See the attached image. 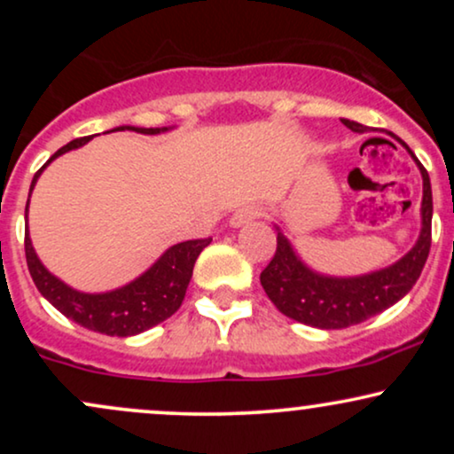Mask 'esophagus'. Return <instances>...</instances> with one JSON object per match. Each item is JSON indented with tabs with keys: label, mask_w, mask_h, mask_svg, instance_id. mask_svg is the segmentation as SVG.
I'll return each mask as SVG.
<instances>
[{
	"label": "esophagus",
	"mask_w": 454,
	"mask_h": 454,
	"mask_svg": "<svg viewBox=\"0 0 454 454\" xmlns=\"http://www.w3.org/2000/svg\"><path fill=\"white\" fill-rule=\"evenodd\" d=\"M256 217H258V209H254V207H243V209H237L231 215V226L241 228L245 223L256 220Z\"/></svg>",
	"instance_id": "obj_1"
}]
</instances>
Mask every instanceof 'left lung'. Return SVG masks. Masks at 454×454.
Here are the masks:
<instances>
[{"mask_svg":"<svg viewBox=\"0 0 454 454\" xmlns=\"http://www.w3.org/2000/svg\"><path fill=\"white\" fill-rule=\"evenodd\" d=\"M352 132H364V126L350 119H341ZM397 138L395 134H390ZM410 158L419 166L423 176V202H420V234L405 256L388 267L372 270L354 278H335V275L317 273L301 260L293 243L288 241L279 226L278 249L269 262V267L260 273V284L273 305L284 316L293 317L301 325L335 331L352 325H361L369 317L382 314L397 301L410 293L411 286L420 278L427 256L431 247V217H434V196H431V181L416 155L403 140Z\"/></svg>","mask_w":454,"mask_h":454,"instance_id":"1","label":"left lung"}]
</instances>
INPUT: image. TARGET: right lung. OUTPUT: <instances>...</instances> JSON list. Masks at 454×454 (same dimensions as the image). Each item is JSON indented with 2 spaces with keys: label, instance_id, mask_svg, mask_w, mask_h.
I'll return each instance as SVG.
<instances>
[{
  "label": "right lung",
  "instance_id": "1",
  "mask_svg": "<svg viewBox=\"0 0 454 454\" xmlns=\"http://www.w3.org/2000/svg\"><path fill=\"white\" fill-rule=\"evenodd\" d=\"M137 132V134H164L173 128H137V126H119L113 128L111 132ZM91 140V137H82L64 145L59 151L51 155L43 168L34 175L29 187V198L38 184L40 175L51 161L67 153V151L82 147ZM29 200L25 205V220H27ZM211 243V239H198V241H184L176 243L173 247L166 249L161 256L155 260L151 267L140 273L137 279L121 288L106 290V293H81L72 288L66 281H61L57 275L51 273L44 267L43 260L35 254L31 245L29 226H25V256H27V267L34 279L35 288L40 294L61 311L66 317H70L76 325L90 328V331L102 333L111 337H132L138 333L149 331L151 326L160 325L166 317H170L179 309L185 299V290L190 286L192 270H194L196 258L200 256L202 249Z\"/></svg>",
  "mask_w": 454,
  "mask_h": 454
}]
</instances>
